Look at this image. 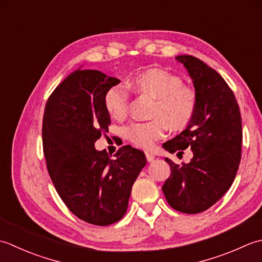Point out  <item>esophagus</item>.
I'll return each mask as SVG.
<instances>
[{"label": "esophagus", "mask_w": 262, "mask_h": 262, "mask_svg": "<svg viewBox=\"0 0 262 262\" xmlns=\"http://www.w3.org/2000/svg\"><path fill=\"white\" fill-rule=\"evenodd\" d=\"M145 154H146V158H147L148 162H152V161H154V159H155V155H154L152 152L146 151Z\"/></svg>", "instance_id": "34e87169"}]
</instances>
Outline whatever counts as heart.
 <instances>
[{
	"label": "heart",
	"mask_w": 262,
	"mask_h": 262,
	"mask_svg": "<svg viewBox=\"0 0 262 262\" xmlns=\"http://www.w3.org/2000/svg\"><path fill=\"white\" fill-rule=\"evenodd\" d=\"M130 83L137 92L155 98L150 113L152 121L133 122L124 127V137L133 145L151 147L167 127L173 131L183 130L193 120L198 97L176 74L162 69H147L136 73ZM104 106L111 117L124 119L129 110V93L121 86L111 87L105 93Z\"/></svg>",
	"instance_id": "b5f03b06"
}]
</instances>
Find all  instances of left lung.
<instances>
[{
    "mask_svg": "<svg viewBox=\"0 0 262 262\" xmlns=\"http://www.w3.org/2000/svg\"><path fill=\"white\" fill-rule=\"evenodd\" d=\"M175 58L193 81L198 105L186 129L163 147L178 155L190 148L193 157L182 165L165 158L172 173L162 190L175 210L199 213L216 204L235 179L241 162L242 119L235 96L220 73L194 56Z\"/></svg>",
    "mask_w": 262,
    "mask_h": 262,
    "instance_id": "1",
    "label": "left lung"
}]
</instances>
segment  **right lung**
<instances>
[{"label": "right lung", "mask_w": 262, "mask_h": 262, "mask_svg": "<svg viewBox=\"0 0 262 262\" xmlns=\"http://www.w3.org/2000/svg\"><path fill=\"white\" fill-rule=\"evenodd\" d=\"M119 82L98 70H76L51 94L42 117V150L58 195L78 218L97 226L125 215L132 185L147 164L145 154L129 145L114 158L95 149L111 124L105 93Z\"/></svg>", "instance_id": "1"}]
</instances>
